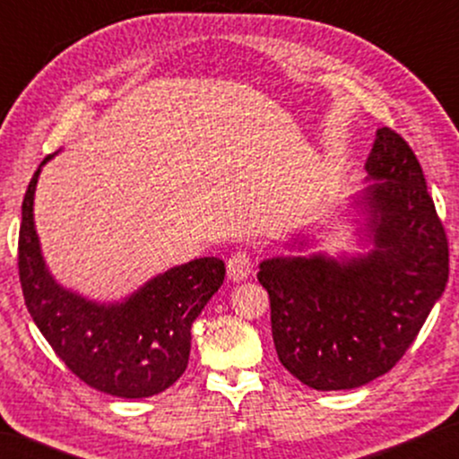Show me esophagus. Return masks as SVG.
<instances>
[{"label":"esophagus","mask_w":459,"mask_h":459,"mask_svg":"<svg viewBox=\"0 0 459 459\" xmlns=\"http://www.w3.org/2000/svg\"><path fill=\"white\" fill-rule=\"evenodd\" d=\"M253 272V259H250L248 253H234L228 261V278L231 281H244Z\"/></svg>","instance_id":"esophagus-1"}]
</instances>
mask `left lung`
Returning a JSON list of instances; mask_svg holds the SVG:
<instances>
[{"mask_svg": "<svg viewBox=\"0 0 459 459\" xmlns=\"http://www.w3.org/2000/svg\"><path fill=\"white\" fill-rule=\"evenodd\" d=\"M359 192L342 215L361 253L303 255L317 244L297 231L261 261L272 334L288 372L316 391H349L386 374L416 341L441 299L449 248L422 167L394 131H376Z\"/></svg>", "mask_w": 459, "mask_h": 459, "instance_id": "left-lung-1", "label": "left lung"}]
</instances>
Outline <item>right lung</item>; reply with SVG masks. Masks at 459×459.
<instances>
[{"label":"right lung","mask_w":459,"mask_h":459,"mask_svg":"<svg viewBox=\"0 0 459 459\" xmlns=\"http://www.w3.org/2000/svg\"><path fill=\"white\" fill-rule=\"evenodd\" d=\"M37 169L22 200L18 272L27 309L56 355L85 385L121 399L159 394L190 359L192 324L225 280L217 256L169 267L121 300L100 303L62 286L49 272L35 228Z\"/></svg>","instance_id":"1"}]
</instances>
